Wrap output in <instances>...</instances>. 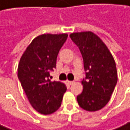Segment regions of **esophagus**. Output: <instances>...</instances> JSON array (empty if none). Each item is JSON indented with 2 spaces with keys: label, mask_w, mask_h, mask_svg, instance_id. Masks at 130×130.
<instances>
[{
  "label": "esophagus",
  "mask_w": 130,
  "mask_h": 130,
  "mask_svg": "<svg viewBox=\"0 0 130 130\" xmlns=\"http://www.w3.org/2000/svg\"><path fill=\"white\" fill-rule=\"evenodd\" d=\"M67 82H68V84H70V85H71V84H73L74 83V81H71V80H67Z\"/></svg>",
  "instance_id": "34e87169"
}]
</instances>
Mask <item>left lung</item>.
<instances>
[{"label":"left lung","instance_id":"8db88e82","mask_svg":"<svg viewBox=\"0 0 130 130\" xmlns=\"http://www.w3.org/2000/svg\"><path fill=\"white\" fill-rule=\"evenodd\" d=\"M70 39L78 46L84 60L85 78L83 91L77 100L89 112L102 109L109 102L118 77L116 62L103 41L92 31L74 32Z\"/></svg>","mask_w":130,"mask_h":130}]
</instances>
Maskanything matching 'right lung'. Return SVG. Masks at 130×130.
<instances>
[{
  "instance_id": "1",
  "label": "right lung",
  "mask_w": 130,
  "mask_h": 130,
  "mask_svg": "<svg viewBox=\"0 0 130 130\" xmlns=\"http://www.w3.org/2000/svg\"><path fill=\"white\" fill-rule=\"evenodd\" d=\"M67 34H42L36 37L23 53L18 67V77L27 98L37 112H55L61 105L66 85L51 81L50 72L56 68L60 50Z\"/></svg>"
}]
</instances>
